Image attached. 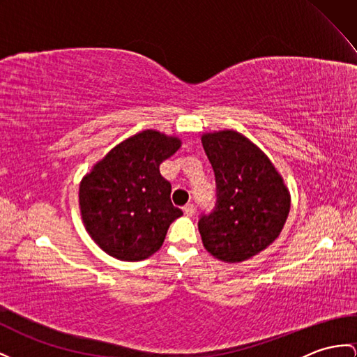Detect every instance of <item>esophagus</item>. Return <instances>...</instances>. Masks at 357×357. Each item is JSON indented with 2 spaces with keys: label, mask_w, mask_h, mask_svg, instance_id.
<instances>
[{
  "label": "esophagus",
  "mask_w": 357,
  "mask_h": 357,
  "mask_svg": "<svg viewBox=\"0 0 357 357\" xmlns=\"http://www.w3.org/2000/svg\"><path fill=\"white\" fill-rule=\"evenodd\" d=\"M183 212H185V215H186V216H192V215L195 213V207H194V204H186V206L183 207Z\"/></svg>",
  "instance_id": "1"
}]
</instances>
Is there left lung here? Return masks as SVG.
<instances>
[{
  "mask_svg": "<svg viewBox=\"0 0 357 357\" xmlns=\"http://www.w3.org/2000/svg\"><path fill=\"white\" fill-rule=\"evenodd\" d=\"M202 141L216 181L215 207L198 220L203 245L224 262H242L279 236L291 197L274 165L245 136L222 130Z\"/></svg>",
  "mask_w": 357,
  "mask_h": 357,
  "instance_id": "1",
  "label": "left lung"
}]
</instances>
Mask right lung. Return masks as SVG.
I'll list each match as a JSON object with an SVG mask.
<instances>
[{
	"label": "right lung",
	"mask_w": 357,
	"mask_h": 357,
	"mask_svg": "<svg viewBox=\"0 0 357 357\" xmlns=\"http://www.w3.org/2000/svg\"><path fill=\"white\" fill-rule=\"evenodd\" d=\"M178 149L180 139L145 130L116 145L82 180L84 227L109 256L133 262L154 255L183 215L159 169Z\"/></svg>",
	"instance_id": "obj_1"
}]
</instances>
